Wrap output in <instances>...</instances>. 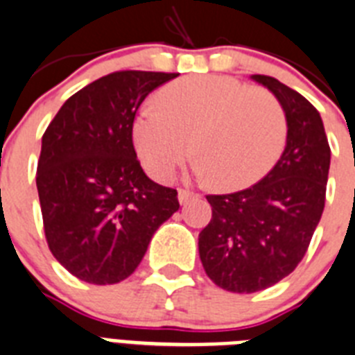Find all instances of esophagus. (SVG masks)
<instances>
[{"mask_svg": "<svg viewBox=\"0 0 355 355\" xmlns=\"http://www.w3.org/2000/svg\"><path fill=\"white\" fill-rule=\"evenodd\" d=\"M193 193L191 191H186V189H180V191H178V202H180V204H186V202H189L193 198Z\"/></svg>", "mask_w": 355, "mask_h": 355, "instance_id": "1", "label": "esophagus"}]
</instances>
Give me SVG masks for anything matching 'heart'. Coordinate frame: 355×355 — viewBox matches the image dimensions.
<instances>
[{
  "instance_id": "obj_1",
  "label": "heart",
  "mask_w": 355,
  "mask_h": 355,
  "mask_svg": "<svg viewBox=\"0 0 355 355\" xmlns=\"http://www.w3.org/2000/svg\"><path fill=\"white\" fill-rule=\"evenodd\" d=\"M157 106L133 122L137 153L157 180L171 178L193 151L198 177L238 191L263 178L284 153L287 117L263 88L233 77H184L164 86Z\"/></svg>"
}]
</instances>
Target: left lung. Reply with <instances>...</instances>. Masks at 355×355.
I'll return each mask as SVG.
<instances>
[{
	"mask_svg": "<svg viewBox=\"0 0 355 355\" xmlns=\"http://www.w3.org/2000/svg\"><path fill=\"white\" fill-rule=\"evenodd\" d=\"M284 106L287 144L260 182L207 195L213 216L198 234L205 274L229 293L272 287L303 260L324 207L330 146L320 112L269 76H251Z\"/></svg>",
	"mask_w": 355,
	"mask_h": 355,
	"instance_id": "left-lung-1",
	"label": "left lung"
}]
</instances>
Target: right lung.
Here are the masks:
<instances>
[{
  "label": "right lung",
  "instance_id": "obj_1",
  "mask_svg": "<svg viewBox=\"0 0 355 355\" xmlns=\"http://www.w3.org/2000/svg\"><path fill=\"white\" fill-rule=\"evenodd\" d=\"M164 71H113L62 104L41 141L37 193L53 258L86 284H119L178 211L177 189L146 177L133 121Z\"/></svg>",
  "mask_w": 355,
  "mask_h": 355
}]
</instances>
